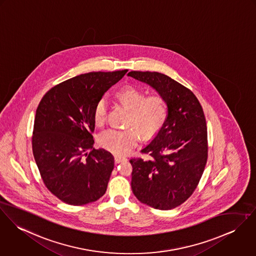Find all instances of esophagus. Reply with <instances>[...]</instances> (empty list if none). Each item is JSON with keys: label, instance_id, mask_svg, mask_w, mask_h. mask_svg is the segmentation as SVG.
Segmentation results:
<instances>
[{"label": "esophagus", "instance_id": "esophagus-1", "mask_svg": "<svg viewBox=\"0 0 256 256\" xmlns=\"http://www.w3.org/2000/svg\"><path fill=\"white\" fill-rule=\"evenodd\" d=\"M126 160V157H122V156H118V155L114 156V162L116 163H120V162H124Z\"/></svg>", "mask_w": 256, "mask_h": 256}]
</instances>
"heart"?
<instances>
[{"mask_svg": "<svg viewBox=\"0 0 256 256\" xmlns=\"http://www.w3.org/2000/svg\"><path fill=\"white\" fill-rule=\"evenodd\" d=\"M142 88L126 86L118 89L116 96L128 110L124 130L109 128L98 138L100 146L116 155H124L132 151L140 140L156 136L165 126L169 116V104L160 93L146 95ZM107 116V101L104 97L97 100L93 108V118L97 126H102Z\"/></svg>", "mask_w": 256, "mask_h": 256, "instance_id": "heart-1", "label": "heart"}]
</instances>
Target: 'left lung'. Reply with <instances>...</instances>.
Masks as SVG:
<instances>
[{
	"instance_id": "obj_1",
	"label": "left lung",
	"mask_w": 256,
	"mask_h": 256,
	"mask_svg": "<svg viewBox=\"0 0 256 256\" xmlns=\"http://www.w3.org/2000/svg\"><path fill=\"white\" fill-rule=\"evenodd\" d=\"M128 76L155 88L169 104L165 126L142 150L146 156L130 162L136 198L155 209L170 210L192 194L205 169L208 140L203 109L192 90L166 74L134 70Z\"/></svg>"
}]
</instances>
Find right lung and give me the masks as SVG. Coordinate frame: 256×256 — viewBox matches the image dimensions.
<instances>
[{"label": "right lung", "mask_w": 256, "mask_h": 256, "mask_svg": "<svg viewBox=\"0 0 256 256\" xmlns=\"http://www.w3.org/2000/svg\"><path fill=\"white\" fill-rule=\"evenodd\" d=\"M93 72L52 87L35 114L32 150L45 186L62 202L80 206L103 196L114 157L93 148V108L126 74Z\"/></svg>", "instance_id": "1"}]
</instances>
